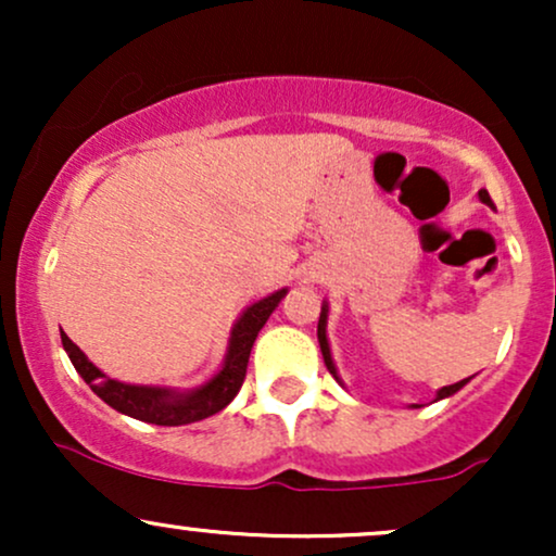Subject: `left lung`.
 Here are the masks:
<instances>
[{
	"mask_svg": "<svg viewBox=\"0 0 556 556\" xmlns=\"http://www.w3.org/2000/svg\"><path fill=\"white\" fill-rule=\"evenodd\" d=\"M478 198H481V203H486V206H494V203H491V195L486 193V190H478ZM327 318H329V303L327 300H324L321 303V316H318V344H321V355H324V363H327V368H329V374L334 376L337 381H340V384L344 387V381L340 379V374H337V366H334V358H331V348H329V337H327ZM470 379H463V381H457V384H450V387H442L437 392V397H433V402L437 400H444V397H452V394L455 392H460V389L468 384ZM410 407H420V405H410Z\"/></svg>",
	"mask_w": 556,
	"mask_h": 556,
	"instance_id": "left-lung-1",
	"label": "left lung"
}]
</instances>
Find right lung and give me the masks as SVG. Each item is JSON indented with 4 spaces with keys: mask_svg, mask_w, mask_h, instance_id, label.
Returning <instances> with one entry per match:
<instances>
[{
    "mask_svg": "<svg viewBox=\"0 0 556 556\" xmlns=\"http://www.w3.org/2000/svg\"><path fill=\"white\" fill-rule=\"evenodd\" d=\"M287 295V287L271 292V295L256 300L248 305L238 316V321L229 329V342L222 368L212 379L193 389H172V387H151V384H125V381L112 379L101 368H96L88 355L62 331V348L73 361L75 371L83 376L93 394H99L106 405L114 407L123 416H130L143 424L156 426H185L203 420L214 413L225 410L235 394L240 392L242 379H245L248 358H251V348L256 342L258 331L269 321L282 298Z\"/></svg>",
    "mask_w": 556,
    "mask_h": 556,
    "instance_id": "1",
    "label": "right lung"
}]
</instances>
